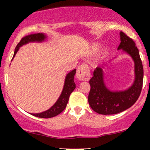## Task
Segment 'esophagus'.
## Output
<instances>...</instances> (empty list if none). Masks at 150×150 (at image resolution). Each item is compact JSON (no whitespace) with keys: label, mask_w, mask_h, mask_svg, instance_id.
<instances>
[{"label":"esophagus","mask_w":150,"mask_h":150,"mask_svg":"<svg viewBox=\"0 0 150 150\" xmlns=\"http://www.w3.org/2000/svg\"><path fill=\"white\" fill-rule=\"evenodd\" d=\"M76 77L80 80H88L90 77V72L86 64L80 65L77 69Z\"/></svg>","instance_id":"1"}]
</instances>
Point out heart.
Returning a JSON list of instances; mask_svg holds the SVG:
<instances>
[{
	"label": "heart",
	"mask_w": 150,
	"mask_h": 150,
	"mask_svg": "<svg viewBox=\"0 0 150 150\" xmlns=\"http://www.w3.org/2000/svg\"><path fill=\"white\" fill-rule=\"evenodd\" d=\"M98 49H99V45H98V44H94V45H93V46H92V50L94 51H97V50H98ZM105 52H106V51H105V50H104V51H102V52H101V55H104V53H105Z\"/></svg>",
	"instance_id": "1"
}]
</instances>
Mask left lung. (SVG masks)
<instances>
[{
	"label": "left lung",
	"instance_id": "1",
	"mask_svg": "<svg viewBox=\"0 0 150 150\" xmlns=\"http://www.w3.org/2000/svg\"><path fill=\"white\" fill-rule=\"evenodd\" d=\"M120 44L118 50L122 49L130 55L135 63V80L128 89L109 90L104 82V67H97L94 76L89 80L91 89L88 96L90 107L99 114H116L128 109L136 102L140 95L143 82V66L135 42L123 32H120Z\"/></svg>",
	"mask_w": 150,
	"mask_h": 150
}]
</instances>
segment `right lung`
Returning <instances> with one entry per match:
<instances>
[{
  "label": "right lung",
  "mask_w": 150,
  "mask_h": 150,
  "mask_svg": "<svg viewBox=\"0 0 150 150\" xmlns=\"http://www.w3.org/2000/svg\"><path fill=\"white\" fill-rule=\"evenodd\" d=\"M46 38V36L42 33L32 34L22 37L20 42L18 43L16 48H15L13 58L15 57V54L18 51L20 46L29 42H42L45 40ZM75 73H76V70L74 69L66 75L64 86H63V89L61 96H60L57 101L55 103L52 107L50 108L47 111H44V112L39 113H31V114L36 117H39V118H49L57 116L59 113H61L66 107L67 104H68V100H69L70 94L75 89V83L74 82V76H75Z\"/></svg>",
  "instance_id": "obj_1"
}]
</instances>
